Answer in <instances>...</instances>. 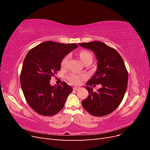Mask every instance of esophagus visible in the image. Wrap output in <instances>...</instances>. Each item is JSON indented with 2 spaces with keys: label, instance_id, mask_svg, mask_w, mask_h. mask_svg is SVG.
Segmentation results:
<instances>
[{
  "label": "esophagus",
  "instance_id": "obj_1",
  "mask_svg": "<svg viewBox=\"0 0 150 150\" xmlns=\"http://www.w3.org/2000/svg\"><path fill=\"white\" fill-rule=\"evenodd\" d=\"M80 89H81V88H80V87H78V86H75V87L73 88V89H74V90H76V91L79 90Z\"/></svg>",
  "mask_w": 150,
  "mask_h": 150
}]
</instances>
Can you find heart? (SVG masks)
<instances>
[{
  "label": "heart",
  "mask_w": 150,
  "mask_h": 150,
  "mask_svg": "<svg viewBox=\"0 0 150 150\" xmlns=\"http://www.w3.org/2000/svg\"><path fill=\"white\" fill-rule=\"evenodd\" d=\"M79 57L81 58V61L83 62V63H85L88 61L91 60L93 61V56L89 52L86 51H81L79 54ZM69 59V56L67 55L64 58L62 59L61 61V66L63 67H65L67 65V62ZM82 76H80L77 74H70L67 76V79L69 82L73 84H79L81 83V80L82 79Z\"/></svg>",
  "instance_id": "b5f03b06"
}]
</instances>
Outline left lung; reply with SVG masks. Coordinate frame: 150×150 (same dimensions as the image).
Masks as SVG:
<instances>
[{
	"label": "left lung",
	"instance_id": "obj_1",
	"mask_svg": "<svg viewBox=\"0 0 150 150\" xmlns=\"http://www.w3.org/2000/svg\"><path fill=\"white\" fill-rule=\"evenodd\" d=\"M80 46L93 51L98 60L97 70L86 83L88 98L82 101L86 111L94 116L110 114L118 107L126 93L128 73L120 54L103 42L94 41L79 43ZM101 84L96 92L89 87Z\"/></svg>",
	"mask_w": 150,
	"mask_h": 150
}]
</instances>
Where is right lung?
Here are the masks:
<instances>
[{"label": "right lung", "mask_w": 150, "mask_h": 150, "mask_svg": "<svg viewBox=\"0 0 150 150\" xmlns=\"http://www.w3.org/2000/svg\"><path fill=\"white\" fill-rule=\"evenodd\" d=\"M78 46L46 41L30 49L24 59L20 81L26 101L34 111L43 116H52L64 106L72 91L65 82L51 86V77L61 69V63L67 54Z\"/></svg>", "instance_id": "right-lung-1"}]
</instances>
